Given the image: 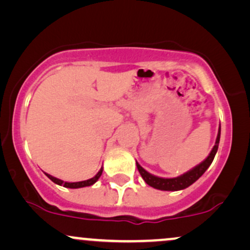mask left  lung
I'll return each instance as SVG.
<instances>
[{"label":"left lung","mask_w":250,"mask_h":250,"mask_svg":"<svg viewBox=\"0 0 250 250\" xmlns=\"http://www.w3.org/2000/svg\"><path fill=\"white\" fill-rule=\"evenodd\" d=\"M220 136H221V125L219 127V131H217L216 141H215V146L211 149V151L209 155L206 157V160H203L200 165L195 166L193 169L188 170L187 173L180 175L177 177H171V179H166V177H160L155 176V175L148 173L145 168H142L139 165V162L136 161L137 169H139L140 174H141L142 179L145 180V182L147 185L150 186L155 189H159V190H166V191H176V190H182V189L188 188L189 186L193 185L195 181H197L205 174V171L209 168V166L213 162L215 155H216L217 148H219L220 143Z\"/></svg>","instance_id":"1"}]
</instances>
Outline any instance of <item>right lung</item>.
I'll return each instance as SVG.
<instances>
[{
    "label": "right lung",
    "mask_w": 250,
    "mask_h": 250,
    "mask_svg": "<svg viewBox=\"0 0 250 250\" xmlns=\"http://www.w3.org/2000/svg\"><path fill=\"white\" fill-rule=\"evenodd\" d=\"M102 171H103V168L101 167V169L99 170V173H97L95 176L91 177V179H89V180H85V181H80V182H65V181H62V180L57 179V177L51 176V175L47 174V173H44V174L47 175V176L49 177V179L53 181L54 183H56V185L63 186V187H65V188L76 189V188H83V187H89V186H93L94 183H95L96 181L100 179V176L102 175Z\"/></svg>",
    "instance_id": "1"
}]
</instances>
